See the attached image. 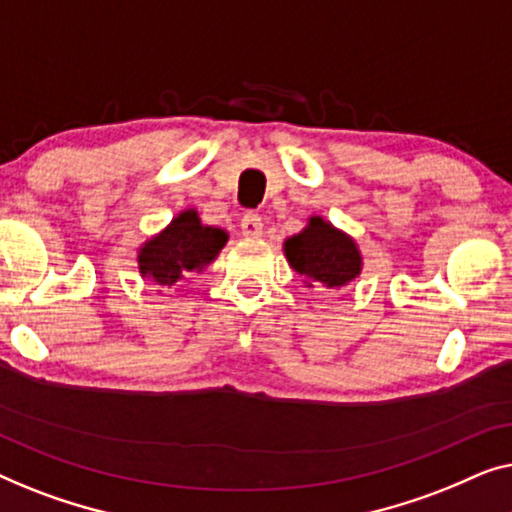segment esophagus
I'll return each instance as SVG.
<instances>
[{
    "mask_svg": "<svg viewBox=\"0 0 512 512\" xmlns=\"http://www.w3.org/2000/svg\"><path fill=\"white\" fill-rule=\"evenodd\" d=\"M241 232L246 239H259L264 232V222L257 213H246L241 218Z\"/></svg>",
    "mask_w": 512,
    "mask_h": 512,
    "instance_id": "obj_1",
    "label": "esophagus"
}]
</instances>
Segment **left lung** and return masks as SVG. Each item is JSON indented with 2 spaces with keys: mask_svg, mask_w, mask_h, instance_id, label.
Here are the masks:
<instances>
[{
  "mask_svg": "<svg viewBox=\"0 0 512 512\" xmlns=\"http://www.w3.org/2000/svg\"><path fill=\"white\" fill-rule=\"evenodd\" d=\"M283 253L292 269L304 276V285L318 290H343L364 266L355 239L322 215H311L299 234L285 239Z\"/></svg>",
  "mask_w": 512,
  "mask_h": 512,
  "instance_id": "8db88e82",
  "label": "left lung"
}]
</instances>
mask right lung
I'll use <instances>...</instances> for the list:
<instances>
[{
	"label": "right lung",
	"instance_id": "right-lung-1",
	"mask_svg": "<svg viewBox=\"0 0 512 512\" xmlns=\"http://www.w3.org/2000/svg\"><path fill=\"white\" fill-rule=\"evenodd\" d=\"M229 234L220 227L201 225L199 213L185 208L162 229L150 236L136 253L141 278L155 287H174L178 280L201 273L220 250L225 248Z\"/></svg>",
	"mask_w": 512,
	"mask_h": 512
}]
</instances>
